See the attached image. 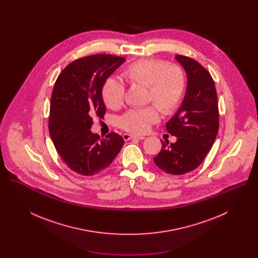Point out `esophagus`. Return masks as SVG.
<instances>
[{
	"label": "esophagus",
	"instance_id": "esophagus-1",
	"mask_svg": "<svg viewBox=\"0 0 258 258\" xmlns=\"http://www.w3.org/2000/svg\"><path fill=\"white\" fill-rule=\"evenodd\" d=\"M123 138L124 141H127V140H130V139H138V140H143V139H145V136H140V135L138 136V135L124 134V135H123Z\"/></svg>",
	"mask_w": 258,
	"mask_h": 258
}]
</instances>
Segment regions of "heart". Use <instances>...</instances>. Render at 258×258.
I'll return each mask as SVG.
<instances>
[{
  "mask_svg": "<svg viewBox=\"0 0 258 258\" xmlns=\"http://www.w3.org/2000/svg\"><path fill=\"white\" fill-rule=\"evenodd\" d=\"M123 79L131 85L147 87L150 105L124 113L119 120L123 131L135 135L146 134L154 123L160 121V110L170 115L177 110L184 98L186 75L178 63H169L160 59H141L131 63L123 72ZM125 88L121 81L107 78L101 88L104 104L113 110L119 109L124 101Z\"/></svg>",
  "mask_w": 258,
  "mask_h": 258,
  "instance_id": "obj_1",
  "label": "heart"
}]
</instances>
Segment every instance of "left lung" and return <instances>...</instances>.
Returning a JSON list of instances; mask_svg holds the SVG:
<instances>
[{
    "label": "left lung",
    "mask_w": 258,
    "mask_h": 258,
    "mask_svg": "<svg viewBox=\"0 0 258 258\" xmlns=\"http://www.w3.org/2000/svg\"><path fill=\"white\" fill-rule=\"evenodd\" d=\"M187 75V88L179 110L166 123V130L177 137L175 143L161 141L154 158L156 165L168 174L183 175L197 168L207 156L219 132L218 96L214 80L198 61L176 56Z\"/></svg>",
    "instance_id": "1"
}]
</instances>
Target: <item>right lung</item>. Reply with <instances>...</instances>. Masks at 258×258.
<instances>
[{"instance_id": "obj_1", "label": "right lung", "mask_w": 258, "mask_h": 258, "mask_svg": "<svg viewBox=\"0 0 258 258\" xmlns=\"http://www.w3.org/2000/svg\"><path fill=\"white\" fill-rule=\"evenodd\" d=\"M125 59L110 54L79 58L59 74L50 104V136L61 160L83 176L104 170L123 147V137L111 133L100 138L91 132L94 117L106 108L101 98L105 80Z\"/></svg>"}]
</instances>
